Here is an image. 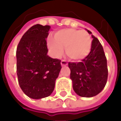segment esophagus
I'll return each instance as SVG.
<instances>
[{
    "label": "esophagus",
    "instance_id": "esophagus-1",
    "mask_svg": "<svg viewBox=\"0 0 121 121\" xmlns=\"http://www.w3.org/2000/svg\"><path fill=\"white\" fill-rule=\"evenodd\" d=\"M60 64H61L62 66H66V65H68V63L65 60H62L61 62H60Z\"/></svg>",
    "mask_w": 121,
    "mask_h": 121
}]
</instances>
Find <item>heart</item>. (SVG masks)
I'll return each instance as SVG.
<instances>
[{"label":"heart","instance_id":"heart-1","mask_svg":"<svg viewBox=\"0 0 121 121\" xmlns=\"http://www.w3.org/2000/svg\"><path fill=\"white\" fill-rule=\"evenodd\" d=\"M48 45L56 57H60L65 48L68 57L73 60H81L90 51L91 38L86 31L64 29L57 31L54 39H49Z\"/></svg>","mask_w":121,"mask_h":121}]
</instances>
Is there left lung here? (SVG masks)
Returning <instances> with one entry per match:
<instances>
[{
	"mask_svg": "<svg viewBox=\"0 0 121 121\" xmlns=\"http://www.w3.org/2000/svg\"><path fill=\"white\" fill-rule=\"evenodd\" d=\"M89 34L90 31L87 30ZM91 50L81 62L69 63L73 88L77 95L90 98L104 89L108 79L107 60L99 40L91 35Z\"/></svg>",
	"mask_w": 121,
	"mask_h": 121,
	"instance_id": "1",
	"label": "left lung"
}]
</instances>
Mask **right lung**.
I'll use <instances>...</instances> for the list:
<instances>
[{
    "label": "right lung",
    "instance_id": "obj_1",
    "mask_svg": "<svg viewBox=\"0 0 121 121\" xmlns=\"http://www.w3.org/2000/svg\"><path fill=\"white\" fill-rule=\"evenodd\" d=\"M50 27L36 24L22 36L16 51L17 74L22 91L33 99L50 95L61 69L60 60L47 55Z\"/></svg>",
    "mask_w": 121,
    "mask_h": 121
}]
</instances>
